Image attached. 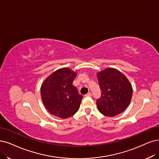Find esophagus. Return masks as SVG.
<instances>
[{
  "label": "esophagus",
  "instance_id": "esophagus-1",
  "mask_svg": "<svg viewBox=\"0 0 159 159\" xmlns=\"http://www.w3.org/2000/svg\"><path fill=\"white\" fill-rule=\"evenodd\" d=\"M92 96V94L91 92H89L87 93V94L85 95V96H86V97H91Z\"/></svg>",
  "mask_w": 159,
  "mask_h": 159
}]
</instances>
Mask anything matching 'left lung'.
<instances>
[{"label": "left lung", "instance_id": "obj_1", "mask_svg": "<svg viewBox=\"0 0 159 159\" xmlns=\"http://www.w3.org/2000/svg\"><path fill=\"white\" fill-rule=\"evenodd\" d=\"M101 98L96 103L99 112L115 116L124 111L130 104L133 89L126 76L119 70L108 67L97 73Z\"/></svg>", "mask_w": 159, "mask_h": 159}]
</instances>
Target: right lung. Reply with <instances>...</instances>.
<instances>
[{
	"label": "right lung",
	"mask_w": 159,
	"mask_h": 159,
	"mask_svg": "<svg viewBox=\"0 0 159 159\" xmlns=\"http://www.w3.org/2000/svg\"><path fill=\"white\" fill-rule=\"evenodd\" d=\"M76 72L67 67L56 70L40 87V95L46 109L56 116L67 119L77 112L83 96L73 85Z\"/></svg>",
	"instance_id": "obj_1"
}]
</instances>
